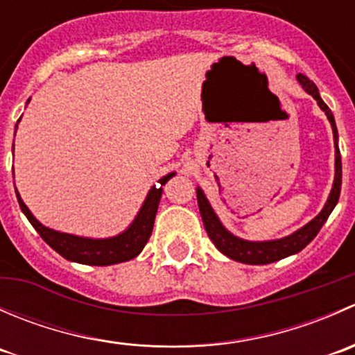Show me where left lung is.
I'll list each match as a JSON object with an SVG mask.
<instances>
[{"label": "left lung", "mask_w": 355, "mask_h": 355, "mask_svg": "<svg viewBox=\"0 0 355 355\" xmlns=\"http://www.w3.org/2000/svg\"><path fill=\"white\" fill-rule=\"evenodd\" d=\"M297 80L300 82L304 91L307 94L313 96L318 101L320 108L327 113L328 120H330L331 128H333V137H335V182H333L331 194L328 198L327 204H324L323 211L314 218L313 221L302 227L300 230H297L295 234L288 235V237L278 239V241H268V242H249L242 241V239L235 237L230 232H227V228L220 223L218 216L214 214L213 207L207 202L204 192L198 189V204L200 216H202L204 228H206L207 235L213 241V244L218 247V250L228 256L230 259L239 261V263L245 264H270L275 261H280L284 257L292 256V254L300 252L314 237L318 235V232L321 230V227L324 225V221L328 220L333 207L336 206L340 198V189H342V159H340V149H338V132H336L335 118H333L331 110L328 108L327 103L321 99L320 92H318L316 84L311 80L309 77H306L304 73L297 75Z\"/></svg>", "instance_id": "left-lung-1"}]
</instances>
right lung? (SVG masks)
Returning a JSON list of instances; mask_svg holds the SVG:
<instances>
[{"label": "right lung", "instance_id": "right-lung-1", "mask_svg": "<svg viewBox=\"0 0 355 355\" xmlns=\"http://www.w3.org/2000/svg\"><path fill=\"white\" fill-rule=\"evenodd\" d=\"M175 173H168L159 180V185L149 191L148 198L142 204L141 211H139L137 218L134 223L123 232V234L116 235L111 239H84L75 237L70 234H62V232L51 230L46 228L44 225L39 223L28 207L25 206L24 200L20 199V194L17 192V199H19L20 209L31 221L32 227L37 230L42 241L49 247L56 250L60 256H63L68 261H75L80 264H91V266H108V264L123 263V261L134 259L144 245L148 244L149 237H151L153 225H155V218L157 213V206H159L161 194H163V185L173 177Z\"/></svg>", "mask_w": 355, "mask_h": 355}]
</instances>
